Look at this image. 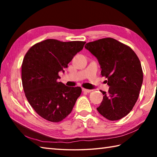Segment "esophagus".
I'll list each match as a JSON object with an SVG mask.
<instances>
[{"label":"esophagus","instance_id":"1","mask_svg":"<svg viewBox=\"0 0 157 157\" xmlns=\"http://www.w3.org/2000/svg\"><path fill=\"white\" fill-rule=\"evenodd\" d=\"M82 91L84 92H87V93H89V92H90L92 90H88V89L82 88Z\"/></svg>","mask_w":157,"mask_h":157}]
</instances>
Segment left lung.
<instances>
[{"instance_id": "obj_1", "label": "left lung", "mask_w": 157, "mask_h": 157, "mask_svg": "<svg viewBox=\"0 0 157 157\" xmlns=\"http://www.w3.org/2000/svg\"><path fill=\"white\" fill-rule=\"evenodd\" d=\"M85 48L98 59L101 75L108 79L109 92L101 91L104 96L97 111L110 121L124 117L137 101L143 82L138 56L129 46L111 38L88 42Z\"/></svg>"}]
</instances>
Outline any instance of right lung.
<instances>
[{
	"label": "right lung",
	"instance_id": "obj_1",
	"mask_svg": "<svg viewBox=\"0 0 157 157\" xmlns=\"http://www.w3.org/2000/svg\"><path fill=\"white\" fill-rule=\"evenodd\" d=\"M85 43L48 39L32 46L25 54L21 65L23 90L29 105L46 120L62 121L80 96V87H68L57 79L59 72H64Z\"/></svg>",
	"mask_w": 157,
	"mask_h": 157
}]
</instances>
